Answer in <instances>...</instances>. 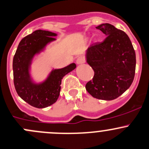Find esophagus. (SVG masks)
I'll return each instance as SVG.
<instances>
[{
  "label": "esophagus",
  "mask_w": 149,
  "mask_h": 149,
  "mask_svg": "<svg viewBox=\"0 0 149 149\" xmlns=\"http://www.w3.org/2000/svg\"><path fill=\"white\" fill-rule=\"evenodd\" d=\"M84 62H85V58H84L83 56H79L77 58L76 63L77 64H81Z\"/></svg>",
  "instance_id": "obj_1"
}]
</instances>
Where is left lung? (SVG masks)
<instances>
[{"label": "left lung", "mask_w": 149, "mask_h": 149, "mask_svg": "<svg viewBox=\"0 0 149 149\" xmlns=\"http://www.w3.org/2000/svg\"><path fill=\"white\" fill-rule=\"evenodd\" d=\"M107 38L86 51L87 63L94 71L87 91L98 99L111 101L126 91L134 79L135 52L129 37L123 30L106 23L96 26Z\"/></svg>", "instance_id": "8db88e82"}]
</instances>
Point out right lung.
Returning <instances> with one entry per match:
<instances>
[{
  "label": "right lung",
  "mask_w": 149,
  "mask_h": 149,
  "mask_svg": "<svg viewBox=\"0 0 149 149\" xmlns=\"http://www.w3.org/2000/svg\"><path fill=\"white\" fill-rule=\"evenodd\" d=\"M57 34L38 29L24 37L18 45L13 59L14 83L17 93L29 105L38 109L52 105L58 99L61 79L76 68L74 63L61 69L53 70L42 82L36 83L31 77L29 70L32 59L45 46L56 40Z\"/></svg>",
  "instance_id": "obj_1"
}]
</instances>
